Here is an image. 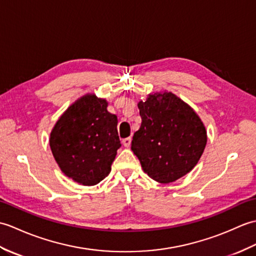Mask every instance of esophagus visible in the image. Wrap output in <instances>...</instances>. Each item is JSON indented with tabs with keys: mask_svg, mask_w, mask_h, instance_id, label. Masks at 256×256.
I'll list each match as a JSON object with an SVG mask.
<instances>
[{
	"mask_svg": "<svg viewBox=\"0 0 256 256\" xmlns=\"http://www.w3.org/2000/svg\"><path fill=\"white\" fill-rule=\"evenodd\" d=\"M130 144H132V138L128 137V138H124L122 140V144L126 146V148H129L130 146Z\"/></svg>",
	"mask_w": 256,
	"mask_h": 256,
	"instance_id": "1",
	"label": "esophagus"
}]
</instances>
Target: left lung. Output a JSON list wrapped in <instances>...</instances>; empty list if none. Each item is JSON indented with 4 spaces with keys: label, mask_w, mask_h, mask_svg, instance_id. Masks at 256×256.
Returning <instances> with one entry per match:
<instances>
[{
    "label": "left lung",
    "mask_w": 256,
    "mask_h": 256,
    "mask_svg": "<svg viewBox=\"0 0 256 256\" xmlns=\"http://www.w3.org/2000/svg\"><path fill=\"white\" fill-rule=\"evenodd\" d=\"M138 107L142 122L134 134L132 150L144 171L160 183H171L190 172L207 142L197 114L168 92L149 95Z\"/></svg>",
    "instance_id": "obj_1"
}]
</instances>
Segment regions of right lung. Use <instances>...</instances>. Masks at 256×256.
I'll use <instances>...</instances> for the list:
<instances>
[{"label": "right lung", "instance_id": "1", "mask_svg": "<svg viewBox=\"0 0 256 256\" xmlns=\"http://www.w3.org/2000/svg\"><path fill=\"white\" fill-rule=\"evenodd\" d=\"M117 122L107 102L95 95L72 104L50 134L51 151L61 171L82 185L103 180L122 146Z\"/></svg>", "mask_w": 256, "mask_h": 256}]
</instances>
